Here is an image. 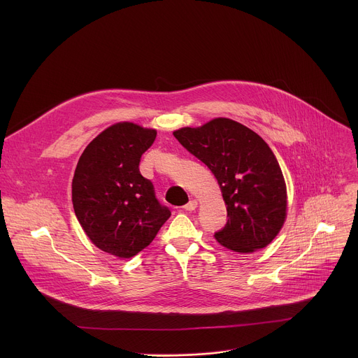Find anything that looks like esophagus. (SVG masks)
<instances>
[{"label": "esophagus", "mask_w": 358, "mask_h": 358, "mask_svg": "<svg viewBox=\"0 0 358 358\" xmlns=\"http://www.w3.org/2000/svg\"><path fill=\"white\" fill-rule=\"evenodd\" d=\"M196 207H198V201L196 199H189V202L187 203V206H184V208L187 211H195Z\"/></svg>", "instance_id": "esophagus-1"}]
</instances>
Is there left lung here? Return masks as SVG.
I'll use <instances>...</instances> for the list:
<instances>
[{
	"instance_id": "obj_1",
	"label": "left lung",
	"mask_w": 358,
	"mask_h": 358,
	"mask_svg": "<svg viewBox=\"0 0 358 358\" xmlns=\"http://www.w3.org/2000/svg\"><path fill=\"white\" fill-rule=\"evenodd\" d=\"M173 134L218 181L228 221L214 235L217 242L239 253L268 246L286 221L287 191L265 140L227 117L199 127H181Z\"/></svg>"
}]
</instances>
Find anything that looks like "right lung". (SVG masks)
<instances>
[{
    "label": "right lung",
    "mask_w": 358,
    "mask_h": 358,
    "mask_svg": "<svg viewBox=\"0 0 358 358\" xmlns=\"http://www.w3.org/2000/svg\"><path fill=\"white\" fill-rule=\"evenodd\" d=\"M156 136V129L131 122L112 124L87 144L75 170L76 218L94 246L119 259L147 248L171 215L138 170Z\"/></svg>",
    "instance_id": "1"
}]
</instances>
